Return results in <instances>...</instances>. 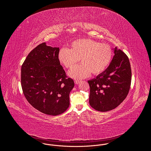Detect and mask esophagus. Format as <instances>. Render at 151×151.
<instances>
[{
	"label": "esophagus",
	"instance_id": "esophagus-1",
	"mask_svg": "<svg viewBox=\"0 0 151 151\" xmlns=\"http://www.w3.org/2000/svg\"><path fill=\"white\" fill-rule=\"evenodd\" d=\"M80 82V81H79V80H75V83L76 84H79Z\"/></svg>",
	"mask_w": 151,
	"mask_h": 151
}]
</instances>
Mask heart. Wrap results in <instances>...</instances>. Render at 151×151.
<instances>
[{
	"instance_id": "obj_1",
	"label": "heart",
	"mask_w": 151,
	"mask_h": 151,
	"mask_svg": "<svg viewBox=\"0 0 151 151\" xmlns=\"http://www.w3.org/2000/svg\"><path fill=\"white\" fill-rule=\"evenodd\" d=\"M112 57V49L109 45L88 38L74 41L70 45V49L62 48L58 53L59 62L67 68H71L80 60L81 63L68 73L75 79L86 78L91 73L100 74L108 68Z\"/></svg>"
}]
</instances>
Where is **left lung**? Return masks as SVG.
Returning <instances> with one entry per match:
<instances>
[{
	"label": "left lung",
	"mask_w": 151,
	"mask_h": 151,
	"mask_svg": "<svg viewBox=\"0 0 151 151\" xmlns=\"http://www.w3.org/2000/svg\"><path fill=\"white\" fill-rule=\"evenodd\" d=\"M113 50L114 55L108 68L88 81L90 105L100 111H110L119 106L127 97L131 86L129 58L116 47Z\"/></svg>",
	"instance_id": "8db88e82"
}]
</instances>
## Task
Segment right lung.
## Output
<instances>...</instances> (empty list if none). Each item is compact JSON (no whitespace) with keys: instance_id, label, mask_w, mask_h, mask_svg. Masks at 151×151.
<instances>
[{"instance_id":"obj_1","label":"right lung","mask_w":151,"mask_h":151,"mask_svg":"<svg viewBox=\"0 0 151 151\" xmlns=\"http://www.w3.org/2000/svg\"><path fill=\"white\" fill-rule=\"evenodd\" d=\"M59 48L41 43L30 52L22 66V89L29 104L47 115L64 113L70 105L74 81L67 78L58 59Z\"/></svg>"}]
</instances>
